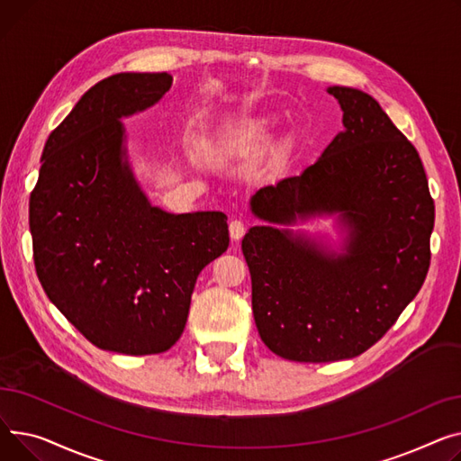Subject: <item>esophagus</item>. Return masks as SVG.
Masks as SVG:
<instances>
[{"mask_svg": "<svg viewBox=\"0 0 461 461\" xmlns=\"http://www.w3.org/2000/svg\"><path fill=\"white\" fill-rule=\"evenodd\" d=\"M229 230H230V238L236 241L240 240L243 234H246V223H243L241 220H232L229 223Z\"/></svg>", "mask_w": 461, "mask_h": 461, "instance_id": "esophagus-1", "label": "esophagus"}]
</instances>
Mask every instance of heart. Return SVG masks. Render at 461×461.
<instances>
[{
    "label": "heart",
    "instance_id": "heart-1",
    "mask_svg": "<svg viewBox=\"0 0 461 461\" xmlns=\"http://www.w3.org/2000/svg\"><path fill=\"white\" fill-rule=\"evenodd\" d=\"M269 138H272V131H269L267 122L262 121H253L248 122L246 126H241L229 133L227 138L220 145V152L223 156L230 154H240V152H253L262 149Z\"/></svg>",
    "mask_w": 461,
    "mask_h": 461
}]
</instances>
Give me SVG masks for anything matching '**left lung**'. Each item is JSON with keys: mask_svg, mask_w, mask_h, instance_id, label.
I'll return each mask as SVG.
<instances>
[{"mask_svg": "<svg viewBox=\"0 0 461 461\" xmlns=\"http://www.w3.org/2000/svg\"><path fill=\"white\" fill-rule=\"evenodd\" d=\"M328 93L346 130L303 173L260 187L251 210L269 223L339 213L346 253L269 225L241 240L258 335L300 363L357 357L394 326L426 279L436 220L420 156L382 105L351 87Z\"/></svg>", "mask_w": 461, "mask_h": 461, "instance_id": "obj_1", "label": "left lung"}]
</instances>
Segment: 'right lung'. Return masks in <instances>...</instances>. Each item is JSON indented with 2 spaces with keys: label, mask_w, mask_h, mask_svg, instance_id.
<instances>
[{
  "label": "right lung",
  "mask_w": 461,
  "mask_h": 461,
  "mask_svg": "<svg viewBox=\"0 0 461 461\" xmlns=\"http://www.w3.org/2000/svg\"><path fill=\"white\" fill-rule=\"evenodd\" d=\"M167 72H122L93 86L48 135L30 197L39 281L100 349L167 351L182 335L201 269L229 248L223 212L150 206L122 161L121 117L156 104Z\"/></svg>",
  "instance_id": "1"
}]
</instances>
